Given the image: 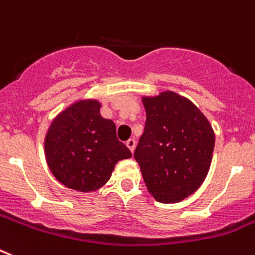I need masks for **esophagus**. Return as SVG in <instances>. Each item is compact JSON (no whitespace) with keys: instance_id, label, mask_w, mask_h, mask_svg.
Returning <instances> with one entry per match:
<instances>
[{"instance_id":"obj_1","label":"esophagus","mask_w":255,"mask_h":255,"mask_svg":"<svg viewBox=\"0 0 255 255\" xmlns=\"http://www.w3.org/2000/svg\"><path fill=\"white\" fill-rule=\"evenodd\" d=\"M126 145H127L128 149H129V150H131L132 153H133L134 147H136V141H134L133 138H129V140H128L127 142H126Z\"/></svg>"}]
</instances>
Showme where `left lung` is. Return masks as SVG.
<instances>
[{
  "label": "left lung",
  "instance_id": "8db88e82",
  "mask_svg": "<svg viewBox=\"0 0 255 255\" xmlns=\"http://www.w3.org/2000/svg\"><path fill=\"white\" fill-rule=\"evenodd\" d=\"M142 102L146 121L133 157L154 198L175 204L204 183L215 145L213 128L192 102L174 92Z\"/></svg>",
  "mask_w": 255,
  "mask_h": 255
}]
</instances>
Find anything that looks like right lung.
Returning <instances> with one entry per match:
<instances>
[{"label": "right lung", "mask_w": 255, "mask_h": 255, "mask_svg": "<svg viewBox=\"0 0 255 255\" xmlns=\"http://www.w3.org/2000/svg\"><path fill=\"white\" fill-rule=\"evenodd\" d=\"M97 101H79L55 118L45 138L51 174L63 185L92 192L110 179L118 160L132 157L117 127L100 114Z\"/></svg>", "instance_id": "right-lung-1"}]
</instances>
